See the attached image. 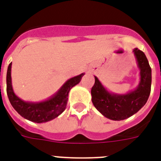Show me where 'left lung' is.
<instances>
[{
	"instance_id": "8db88e82",
	"label": "left lung",
	"mask_w": 161,
	"mask_h": 161,
	"mask_svg": "<svg viewBox=\"0 0 161 161\" xmlns=\"http://www.w3.org/2000/svg\"><path fill=\"white\" fill-rule=\"evenodd\" d=\"M140 69V82L136 89L126 94L108 92L95 76V83L91 90L92 101L97 110L105 117L113 121L125 120L144 107L151 93V69L142 50L133 49Z\"/></svg>"
}]
</instances>
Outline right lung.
<instances>
[{"instance_id": "add662e5", "label": "right lung", "mask_w": 161, "mask_h": 161, "mask_svg": "<svg viewBox=\"0 0 161 161\" xmlns=\"http://www.w3.org/2000/svg\"><path fill=\"white\" fill-rule=\"evenodd\" d=\"M11 64L12 63L9 64L6 74V92L10 104L21 117L36 123L47 122L58 117L66 108L70 89L80 83L81 78L84 75L81 74L67 80L58 92L47 100L36 103L25 102L14 92L11 83Z\"/></svg>"}]
</instances>
